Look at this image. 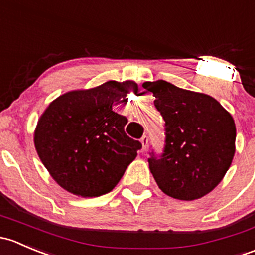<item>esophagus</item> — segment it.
<instances>
[{"instance_id":"esophagus-1","label":"esophagus","mask_w":255,"mask_h":255,"mask_svg":"<svg viewBox=\"0 0 255 255\" xmlns=\"http://www.w3.org/2000/svg\"><path fill=\"white\" fill-rule=\"evenodd\" d=\"M141 143H142V148H143V151H146V148H147V146H148V137H147L146 135H143L142 137H141Z\"/></svg>"}]
</instances>
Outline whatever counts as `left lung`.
<instances>
[{
  "mask_svg": "<svg viewBox=\"0 0 255 255\" xmlns=\"http://www.w3.org/2000/svg\"><path fill=\"white\" fill-rule=\"evenodd\" d=\"M164 122L166 141L159 157L152 151L149 170L164 194L195 200L214 190L232 163L236 125L212 97L186 91L167 81L145 82Z\"/></svg>",
  "mask_w": 255,
  "mask_h": 255,
  "instance_id": "8db88e82",
  "label": "left lung"
}]
</instances>
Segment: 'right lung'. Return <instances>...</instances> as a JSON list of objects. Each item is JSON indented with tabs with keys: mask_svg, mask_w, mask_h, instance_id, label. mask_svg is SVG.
Returning a JSON list of instances; mask_svg holds the SVG:
<instances>
[{
	"mask_svg": "<svg viewBox=\"0 0 255 255\" xmlns=\"http://www.w3.org/2000/svg\"><path fill=\"white\" fill-rule=\"evenodd\" d=\"M136 91L133 81H108L67 92L49 104L36 125L34 145L61 188L93 198L119 183L142 145L125 133L128 119L112 107Z\"/></svg>",
	"mask_w": 255,
	"mask_h": 255,
	"instance_id": "obj_1",
	"label": "right lung"
}]
</instances>
